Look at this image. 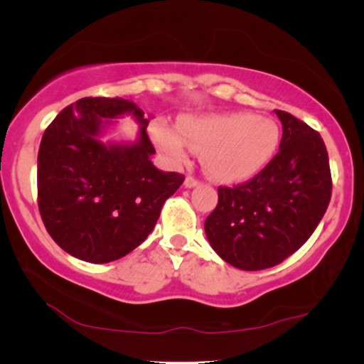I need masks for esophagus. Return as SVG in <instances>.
<instances>
[{
	"label": "esophagus",
	"mask_w": 364,
	"mask_h": 364,
	"mask_svg": "<svg viewBox=\"0 0 364 364\" xmlns=\"http://www.w3.org/2000/svg\"><path fill=\"white\" fill-rule=\"evenodd\" d=\"M198 183H200V181H198V178L192 177V176H187L186 177V182H183V186H186L187 188H192V187H197Z\"/></svg>",
	"instance_id": "34e87169"
}]
</instances>
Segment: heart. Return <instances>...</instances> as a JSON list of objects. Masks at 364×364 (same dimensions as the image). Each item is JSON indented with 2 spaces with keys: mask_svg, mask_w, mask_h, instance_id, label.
Masks as SVG:
<instances>
[{
  "mask_svg": "<svg viewBox=\"0 0 364 364\" xmlns=\"http://www.w3.org/2000/svg\"><path fill=\"white\" fill-rule=\"evenodd\" d=\"M151 136L173 164L187 161L188 147L202 152L207 172L223 182L257 176L272 161L280 142L273 119L247 112L181 116L177 129L166 121H156Z\"/></svg>",
  "mask_w": 364,
  "mask_h": 364,
  "instance_id": "obj_1",
  "label": "heart"
}]
</instances>
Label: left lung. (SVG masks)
<instances>
[{
	"mask_svg": "<svg viewBox=\"0 0 364 364\" xmlns=\"http://www.w3.org/2000/svg\"><path fill=\"white\" fill-rule=\"evenodd\" d=\"M280 151L237 187H218L205 220L217 255L240 270H265L295 253L325 215L331 198L330 161L320 134L285 111Z\"/></svg>",
	"mask_w": 364,
	"mask_h": 364,
	"instance_id": "8db88e82",
	"label": "left lung"
}]
</instances>
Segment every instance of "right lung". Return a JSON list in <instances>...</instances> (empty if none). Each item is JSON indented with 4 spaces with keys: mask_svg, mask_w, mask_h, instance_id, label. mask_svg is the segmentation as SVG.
Returning a JSON list of instances; mask_svg holds the SVG:
<instances>
[{
    "mask_svg": "<svg viewBox=\"0 0 364 364\" xmlns=\"http://www.w3.org/2000/svg\"><path fill=\"white\" fill-rule=\"evenodd\" d=\"M132 115L134 143H102L115 122ZM149 119L122 97H82L64 107L38 152V205L44 227L69 255L89 263L119 260L146 240L164 202L183 176L154 166Z\"/></svg>",
    "mask_w": 364,
    "mask_h": 364,
    "instance_id": "obj_1",
    "label": "right lung"
}]
</instances>
